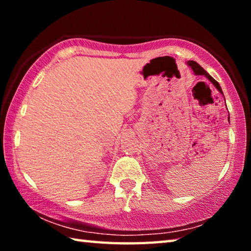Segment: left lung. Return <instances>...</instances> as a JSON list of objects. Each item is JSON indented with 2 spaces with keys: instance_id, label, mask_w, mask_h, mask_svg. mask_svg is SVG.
Instances as JSON below:
<instances>
[{
  "instance_id": "8db88e82",
  "label": "left lung",
  "mask_w": 251,
  "mask_h": 251,
  "mask_svg": "<svg viewBox=\"0 0 251 251\" xmlns=\"http://www.w3.org/2000/svg\"><path fill=\"white\" fill-rule=\"evenodd\" d=\"M187 64H188L190 67H192L193 69V71H194V73L196 74V75H205L206 77L210 80V82L215 85V87L217 88V90L222 93L223 94V91H222V87H220V85L218 84V82L216 79H214L211 77V76L207 73V72L202 69V67L198 64V63H196L195 61H189L188 63H187ZM224 95V94H223Z\"/></svg>"
}]
</instances>
